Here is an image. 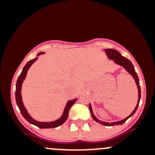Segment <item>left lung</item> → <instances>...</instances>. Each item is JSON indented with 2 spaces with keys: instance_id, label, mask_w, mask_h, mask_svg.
I'll return each instance as SVG.
<instances>
[{
  "instance_id": "1",
  "label": "left lung",
  "mask_w": 155,
  "mask_h": 155,
  "mask_svg": "<svg viewBox=\"0 0 155 155\" xmlns=\"http://www.w3.org/2000/svg\"><path fill=\"white\" fill-rule=\"evenodd\" d=\"M105 51H106V53H107V54L108 58H109V59H110V60H113L115 63H116V64H118L122 66L123 68L125 69L127 71L128 73H129L130 74L131 76L134 77V79H135V82H136V83H137V88H138V93H139L138 103H137V107H135L134 110L133 111L132 113H131L130 115H129V116H127V118H124V119L121 120V121H116V122L108 123V122H105V121H100V120H98L97 118L96 117L94 116V115L93 111H92V108H91V104H89V110H90L92 118H93V119L95 121H97V122H98V123H100V124H103V125L113 126V125H118V124H123L124 122H125L127 120L128 118H130V117H131L133 115H134V113H135L136 111H137V108H138V107H139V104H140V97H141V89H140V80H139L138 76H137V73H136L134 65H133V64L131 63L130 61L128 60L127 58L121 55V54H120V52H118L117 50L112 49V48H107V49H105Z\"/></svg>"
}]
</instances>
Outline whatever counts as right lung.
Here are the masks:
<instances>
[{
    "mask_svg": "<svg viewBox=\"0 0 155 155\" xmlns=\"http://www.w3.org/2000/svg\"><path fill=\"white\" fill-rule=\"evenodd\" d=\"M44 54V52H40L37 55H40V54ZM38 58H35L32 59V60L29 61L27 64H26L25 66L23 68L22 71H21V74L18 76V79H17L16 82V88H15V101H16L17 106H18V109H19L20 112H21L22 116L28 121L31 124H34V125L40 128H54L57 127L61 125L64 123L66 121V120L68 119V117L69 115V111H70V108L72 106L76 103L77 98L74 100H72V101H69L67 104L66 107L64 108V110L63 115L59 119L56 120L54 121H51V122H40V121H37L36 120H34V118H32L31 117V115L28 113L27 110H26L25 107H24V104L22 103V100H21V85H22V82L24 81V79H25L26 75H27V72L30 68V67L31 66L33 63L34 61L37 60Z\"/></svg>",
    "mask_w": 155,
    "mask_h": 155,
    "instance_id": "add662e5",
    "label": "right lung"
}]
</instances>
